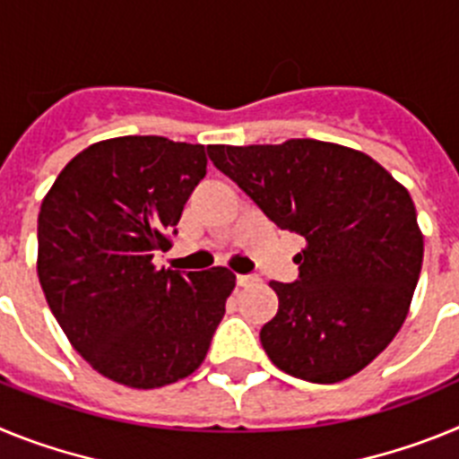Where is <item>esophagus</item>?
Wrapping results in <instances>:
<instances>
[{"instance_id":"obj_1","label":"esophagus","mask_w":459,"mask_h":459,"mask_svg":"<svg viewBox=\"0 0 459 459\" xmlns=\"http://www.w3.org/2000/svg\"><path fill=\"white\" fill-rule=\"evenodd\" d=\"M253 282H257V278H255V275H237L238 287H248V285H253Z\"/></svg>"}]
</instances>
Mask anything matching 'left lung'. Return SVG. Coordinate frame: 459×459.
<instances>
[{
	"label": "left lung",
	"mask_w": 459,
	"mask_h": 459,
	"mask_svg": "<svg viewBox=\"0 0 459 459\" xmlns=\"http://www.w3.org/2000/svg\"><path fill=\"white\" fill-rule=\"evenodd\" d=\"M209 158L285 232L301 234L299 280H271L278 312L259 331L271 363L335 384L386 350L423 264L411 195L375 158L322 140L209 144Z\"/></svg>",
	"instance_id": "obj_1"
}]
</instances>
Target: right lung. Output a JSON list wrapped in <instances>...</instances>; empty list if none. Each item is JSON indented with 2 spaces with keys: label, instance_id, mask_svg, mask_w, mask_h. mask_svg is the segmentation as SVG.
<instances>
[{
  "label": "right lung",
  "instance_id": "obj_1",
  "mask_svg": "<svg viewBox=\"0 0 459 459\" xmlns=\"http://www.w3.org/2000/svg\"><path fill=\"white\" fill-rule=\"evenodd\" d=\"M204 174V144L112 137L82 149L43 197L46 301L75 351L117 384L160 388L193 375L225 315L232 271L153 264Z\"/></svg>",
  "mask_w": 459,
  "mask_h": 459
}]
</instances>
